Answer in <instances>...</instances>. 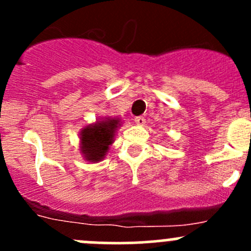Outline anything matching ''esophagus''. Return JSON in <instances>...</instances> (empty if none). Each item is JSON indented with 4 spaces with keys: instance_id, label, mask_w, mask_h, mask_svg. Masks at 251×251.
Masks as SVG:
<instances>
[{
    "instance_id": "34e87169",
    "label": "esophagus",
    "mask_w": 251,
    "mask_h": 251,
    "mask_svg": "<svg viewBox=\"0 0 251 251\" xmlns=\"http://www.w3.org/2000/svg\"><path fill=\"white\" fill-rule=\"evenodd\" d=\"M135 123H136V125L143 126L144 124H146V119H144L143 116H136V118H135Z\"/></svg>"
}]
</instances>
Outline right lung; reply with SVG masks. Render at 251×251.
<instances>
[{"instance_id": "right-lung-1", "label": "right lung", "mask_w": 251, "mask_h": 251, "mask_svg": "<svg viewBox=\"0 0 251 251\" xmlns=\"http://www.w3.org/2000/svg\"><path fill=\"white\" fill-rule=\"evenodd\" d=\"M121 119L104 118L85 126L80 132V151L90 163L102 161L113 144Z\"/></svg>"}]
</instances>
